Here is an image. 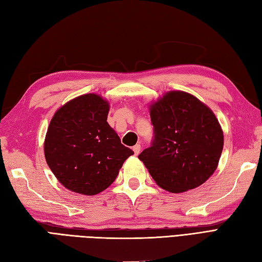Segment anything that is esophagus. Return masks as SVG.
Here are the masks:
<instances>
[{
  "instance_id": "esophagus-1",
  "label": "esophagus",
  "mask_w": 262,
  "mask_h": 262,
  "mask_svg": "<svg viewBox=\"0 0 262 262\" xmlns=\"http://www.w3.org/2000/svg\"><path fill=\"white\" fill-rule=\"evenodd\" d=\"M133 151H135V155L138 156L139 153H140V151H141V145L136 144L135 146H133Z\"/></svg>"
}]
</instances>
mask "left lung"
<instances>
[{
	"label": "left lung",
	"mask_w": 262,
	"mask_h": 262,
	"mask_svg": "<svg viewBox=\"0 0 262 262\" xmlns=\"http://www.w3.org/2000/svg\"><path fill=\"white\" fill-rule=\"evenodd\" d=\"M151 146L139 155L159 187L180 193L205 183L218 167L223 132L192 94L170 91L150 105Z\"/></svg>",
	"instance_id": "1"
}]
</instances>
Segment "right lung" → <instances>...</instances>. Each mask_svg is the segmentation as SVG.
I'll return each instance as SVG.
<instances>
[{
  "label": "right lung",
  "instance_id": "right-lung-1",
  "mask_svg": "<svg viewBox=\"0 0 262 262\" xmlns=\"http://www.w3.org/2000/svg\"><path fill=\"white\" fill-rule=\"evenodd\" d=\"M110 105L94 93L69 101L55 112L44 141V155L61 184L76 193L93 195L117 179L132 156L106 122Z\"/></svg>",
  "mask_w": 262,
  "mask_h": 262
}]
</instances>
